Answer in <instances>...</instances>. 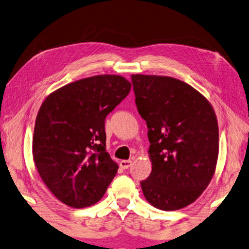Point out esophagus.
I'll use <instances>...</instances> for the list:
<instances>
[{
    "label": "esophagus",
    "instance_id": "obj_1",
    "mask_svg": "<svg viewBox=\"0 0 249 249\" xmlns=\"http://www.w3.org/2000/svg\"><path fill=\"white\" fill-rule=\"evenodd\" d=\"M131 164H132V161H130V160H122V161H120V166L122 169H129L130 166H131Z\"/></svg>",
    "mask_w": 249,
    "mask_h": 249
}]
</instances>
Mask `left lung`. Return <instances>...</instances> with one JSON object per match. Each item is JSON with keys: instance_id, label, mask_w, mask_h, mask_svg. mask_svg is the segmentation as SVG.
<instances>
[{"instance_id": "left-lung-1", "label": "left lung", "mask_w": 249, "mask_h": 249, "mask_svg": "<svg viewBox=\"0 0 249 249\" xmlns=\"http://www.w3.org/2000/svg\"><path fill=\"white\" fill-rule=\"evenodd\" d=\"M139 115L146 122L152 172L141 181L150 204L162 211L193 203L213 178L218 124L209 100L184 81L132 75Z\"/></svg>"}]
</instances>
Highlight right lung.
Wrapping results in <instances>:
<instances>
[{
  "label": "right lung",
  "instance_id": "1",
  "mask_svg": "<svg viewBox=\"0 0 249 249\" xmlns=\"http://www.w3.org/2000/svg\"><path fill=\"white\" fill-rule=\"evenodd\" d=\"M131 89L122 76L98 75L52 92L39 108L33 158L43 182L71 207L95 204L118 171L106 152L105 119Z\"/></svg>",
  "mask_w": 249,
  "mask_h": 249
}]
</instances>
